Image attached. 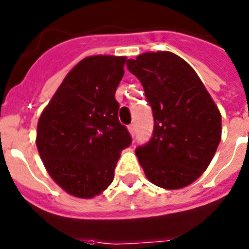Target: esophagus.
Segmentation results:
<instances>
[{"label": "esophagus", "instance_id": "1", "mask_svg": "<svg viewBox=\"0 0 249 249\" xmlns=\"http://www.w3.org/2000/svg\"><path fill=\"white\" fill-rule=\"evenodd\" d=\"M128 130H129V133L132 134V136H134V134H136V125L134 124L128 125Z\"/></svg>", "mask_w": 249, "mask_h": 249}]
</instances>
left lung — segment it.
I'll list each match as a JSON object with an SVG mask.
<instances>
[{"label": "left lung", "mask_w": 249, "mask_h": 249, "mask_svg": "<svg viewBox=\"0 0 249 249\" xmlns=\"http://www.w3.org/2000/svg\"><path fill=\"white\" fill-rule=\"evenodd\" d=\"M126 67L143 86L154 116L152 137L136 148L144 174L168 190L193 183L221 141L217 106L196 72L173 53H144Z\"/></svg>", "instance_id": "obj_1"}]
</instances>
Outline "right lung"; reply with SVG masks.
<instances>
[{
	"instance_id": "1",
	"label": "right lung",
	"mask_w": 249,
	"mask_h": 249,
	"mask_svg": "<svg viewBox=\"0 0 249 249\" xmlns=\"http://www.w3.org/2000/svg\"><path fill=\"white\" fill-rule=\"evenodd\" d=\"M125 60L83 59L41 113L36 140L41 159L53 179L73 196L93 197L107 189L120 152L132 144L115 99Z\"/></svg>"
}]
</instances>
